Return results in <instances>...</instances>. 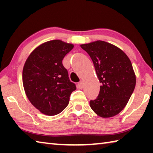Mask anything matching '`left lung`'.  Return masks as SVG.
<instances>
[{
	"instance_id": "1",
	"label": "left lung",
	"mask_w": 153,
	"mask_h": 153,
	"mask_svg": "<svg viewBox=\"0 0 153 153\" xmlns=\"http://www.w3.org/2000/svg\"><path fill=\"white\" fill-rule=\"evenodd\" d=\"M74 48L60 40L48 41L38 46L28 56L22 73L23 85L30 102L46 115L62 112L76 90L62 63Z\"/></svg>"
}]
</instances>
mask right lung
<instances>
[{"mask_svg": "<svg viewBox=\"0 0 153 153\" xmlns=\"http://www.w3.org/2000/svg\"><path fill=\"white\" fill-rule=\"evenodd\" d=\"M81 47L92 59L100 83L99 94L90 100V107L101 117L117 115L135 88L136 76L130 60L120 48L104 41L85 44Z\"/></svg>", "mask_w": 153, "mask_h": 153, "instance_id": "obj_1", "label": "right lung"}]
</instances>
